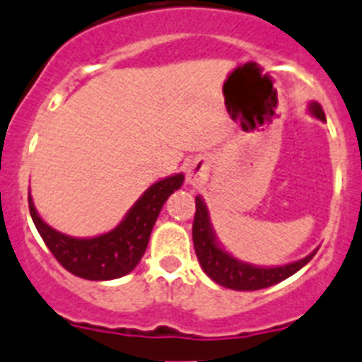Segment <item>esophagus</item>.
Listing matches in <instances>:
<instances>
[{
  "label": "esophagus",
  "instance_id": "1",
  "mask_svg": "<svg viewBox=\"0 0 362 362\" xmlns=\"http://www.w3.org/2000/svg\"><path fill=\"white\" fill-rule=\"evenodd\" d=\"M185 177H187V182H189V184H202L207 177V165L202 160H193V162L187 165Z\"/></svg>",
  "mask_w": 362,
  "mask_h": 362
}]
</instances>
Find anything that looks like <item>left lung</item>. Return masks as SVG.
Returning <instances> with one entry per match:
<instances>
[{
    "instance_id": "left-lung-1",
    "label": "left lung",
    "mask_w": 362,
    "mask_h": 362,
    "mask_svg": "<svg viewBox=\"0 0 362 362\" xmlns=\"http://www.w3.org/2000/svg\"><path fill=\"white\" fill-rule=\"evenodd\" d=\"M310 111L319 120H326L325 111H322V107L319 103L313 102L310 105ZM194 204H197V211H194L193 220V244L200 266H202V269L209 279H213L216 284L229 288V290L255 291L279 284L284 279L297 273L303 266H306L317 253V251H313L304 259L295 260L291 264H284V266H276V268H260V266H251V264L242 262V260L226 253L216 244L211 222H209V213H207L204 200L197 197Z\"/></svg>"
}]
</instances>
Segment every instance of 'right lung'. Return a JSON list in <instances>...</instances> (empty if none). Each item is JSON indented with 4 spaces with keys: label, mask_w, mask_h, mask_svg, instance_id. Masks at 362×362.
<instances>
[{
    "label": "right lung",
    "mask_w": 362,
    "mask_h": 362,
    "mask_svg": "<svg viewBox=\"0 0 362 362\" xmlns=\"http://www.w3.org/2000/svg\"><path fill=\"white\" fill-rule=\"evenodd\" d=\"M182 184L184 175H173L153 184L112 231L93 238L69 237L47 226L37 215L30 194L29 209L37 233L67 272L87 281H111L136 268L146 253L160 209Z\"/></svg>",
    "instance_id": "add662e5"
}]
</instances>
